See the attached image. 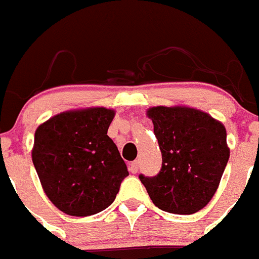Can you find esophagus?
Instances as JSON below:
<instances>
[{"mask_svg": "<svg viewBox=\"0 0 259 259\" xmlns=\"http://www.w3.org/2000/svg\"><path fill=\"white\" fill-rule=\"evenodd\" d=\"M130 171H131L132 174H137V171H139V162H132V163L130 164Z\"/></svg>", "mask_w": 259, "mask_h": 259, "instance_id": "34e87169", "label": "esophagus"}]
</instances>
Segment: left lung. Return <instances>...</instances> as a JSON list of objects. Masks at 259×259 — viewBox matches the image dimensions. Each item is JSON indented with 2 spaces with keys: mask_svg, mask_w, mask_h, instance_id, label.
I'll list each match as a JSON object with an SVG mask.
<instances>
[{
  "mask_svg": "<svg viewBox=\"0 0 259 259\" xmlns=\"http://www.w3.org/2000/svg\"><path fill=\"white\" fill-rule=\"evenodd\" d=\"M162 153L157 176L140 175L153 203L174 214H193L206 206L221 183L230 158L222 122L189 106L146 110Z\"/></svg>",
  "mask_w": 259,
  "mask_h": 259,
  "instance_id": "8db88e82",
  "label": "left lung"
}]
</instances>
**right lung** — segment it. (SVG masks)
<instances>
[{
	"label": "right lung",
	"instance_id": "right-lung-1",
	"mask_svg": "<svg viewBox=\"0 0 259 259\" xmlns=\"http://www.w3.org/2000/svg\"><path fill=\"white\" fill-rule=\"evenodd\" d=\"M114 116L106 107L74 109L36 128L32 162L48 198L65 214L89 217L105 210L128 175L107 136Z\"/></svg>",
	"mask_w": 259,
	"mask_h": 259
}]
</instances>
